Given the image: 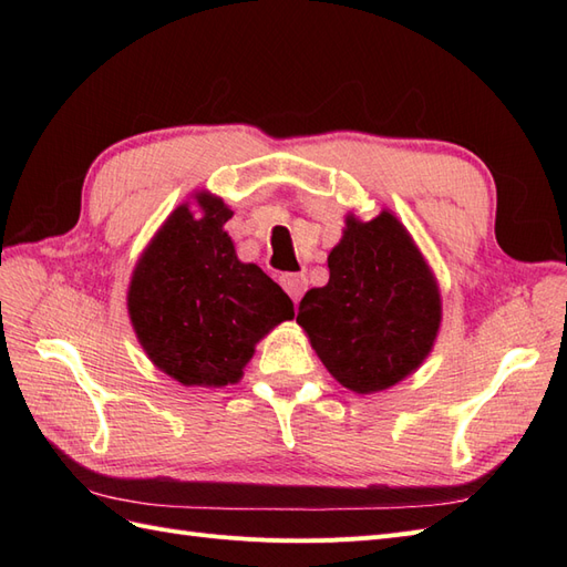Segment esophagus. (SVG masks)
<instances>
[{"instance_id": "esophagus-1", "label": "esophagus", "mask_w": 567, "mask_h": 567, "mask_svg": "<svg viewBox=\"0 0 567 567\" xmlns=\"http://www.w3.org/2000/svg\"><path fill=\"white\" fill-rule=\"evenodd\" d=\"M279 281H281L286 293L290 296V300L300 302L302 293L307 290V277H305V274H284Z\"/></svg>"}]
</instances>
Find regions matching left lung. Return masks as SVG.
<instances>
[{
    "instance_id": "8db88e82",
    "label": "left lung",
    "mask_w": 567,
    "mask_h": 567,
    "mask_svg": "<svg viewBox=\"0 0 567 567\" xmlns=\"http://www.w3.org/2000/svg\"><path fill=\"white\" fill-rule=\"evenodd\" d=\"M329 271V284L300 300L298 323L333 379L371 394L416 371L433 350L442 302L402 221L388 210L371 221L348 215Z\"/></svg>"
}]
</instances>
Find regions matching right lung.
<instances>
[{"instance_id":"obj_1","label":"right lung","mask_w":567,"mask_h":567,"mask_svg":"<svg viewBox=\"0 0 567 567\" xmlns=\"http://www.w3.org/2000/svg\"><path fill=\"white\" fill-rule=\"evenodd\" d=\"M165 219L134 267L127 310L144 352L182 385L236 383L255 346L293 319V302L257 265L236 257L225 200L196 194Z\"/></svg>"}]
</instances>
